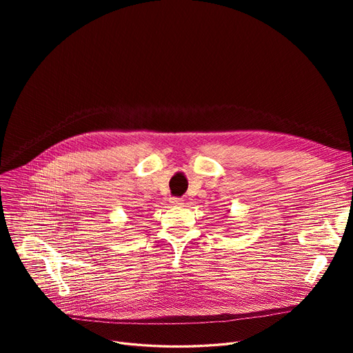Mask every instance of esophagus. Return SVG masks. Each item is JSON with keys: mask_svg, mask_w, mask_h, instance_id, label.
I'll use <instances>...</instances> for the list:
<instances>
[{"mask_svg": "<svg viewBox=\"0 0 353 353\" xmlns=\"http://www.w3.org/2000/svg\"><path fill=\"white\" fill-rule=\"evenodd\" d=\"M170 203L172 205L179 206V205H183V199L181 197H170Z\"/></svg>", "mask_w": 353, "mask_h": 353, "instance_id": "1", "label": "esophagus"}]
</instances>
